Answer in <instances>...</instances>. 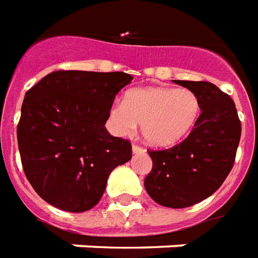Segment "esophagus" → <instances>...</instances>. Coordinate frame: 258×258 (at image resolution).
Here are the masks:
<instances>
[{
  "label": "esophagus",
  "instance_id": "34e87169",
  "mask_svg": "<svg viewBox=\"0 0 258 258\" xmlns=\"http://www.w3.org/2000/svg\"><path fill=\"white\" fill-rule=\"evenodd\" d=\"M132 150L135 154H139V153H144V149L142 146H139V144H133Z\"/></svg>",
  "mask_w": 258,
  "mask_h": 258
}]
</instances>
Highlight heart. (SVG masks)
<instances>
[{
    "instance_id": "b5f03b06",
    "label": "heart",
    "mask_w": 258,
    "mask_h": 258,
    "mask_svg": "<svg viewBox=\"0 0 258 258\" xmlns=\"http://www.w3.org/2000/svg\"><path fill=\"white\" fill-rule=\"evenodd\" d=\"M202 112L199 97L187 89L146 87L126 94L125 103L111 109L115 129L132 133L142 125L146 142L153 146H172L184 139L197 123Z\"/></svg>"
}]
</instances>
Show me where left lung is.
I'll return each instance as SVG.
<instances>
[{
    "instance_id": "obj_1",
    "label": "left lung",
    "mask_w": 258,
    "mask_h": 258,
    "mask_svg": "<svg viewBox=\"0 0 258 258\" xmlns=\"http://www.w3.org/2000/svg\"><path fill=\"white\" fill-rule=\"evenodd\" d=\"M193 91L202 114L189 136L169 149L149 150L144 179L150 197L171 208L190 207L218 190L235 164L242 125L231 97L210 82L175 80Z\"/></svg>"
}]
</instances>
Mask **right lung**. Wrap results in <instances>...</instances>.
Listing matches in <instances>:
<instances>
[{
  "label": "right lung",
  "instance_id": "add662e5",
  "mask_svg": "<svg viewBox=\"0 0 258 258\" xmlns=\"http://www.w3.org/2000/svg\"><path fill=\"white\" fill-rule=\"evenodd\" d=\"M123 72L55 71L27 90L18 146L27 180L51 206L83 213L103 196L112 169L132 158L129 140L105 129Z\"/></svg>",
  "mask_w": 258,
  "mask_h": 258
}]
</instances>
